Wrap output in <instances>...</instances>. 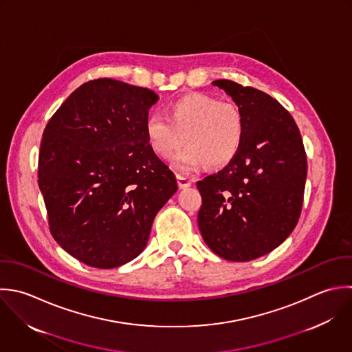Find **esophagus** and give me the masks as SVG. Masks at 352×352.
Wrapping results in <instances>:
<instances>
[{"label": "esophagus", "instance_id": "esophagus-1", "mask_svg": "<svg viewBox=\"0 0 352 352\" xmlns=\"http://www.w3.org/2000/svg\"><path fill=\"white\" fill-rule=\"evenodd\" d=\"M177 182H178L179 189H185V188L192 185V179H188V178L182 177V175H177Z\"/></svg>", "mask_w": 352, "mask_h": 352}]
</instances>
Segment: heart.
I'll return each instance as SVG.
<instances>
[{
  "instance_id": "b5f03b06",
  "label": "heart",
  "mask_w": 352,
  "mask_h": 352,
  "mask_svg": "<svg viewBox=\"0 0 352 352\" xmlns=\"http://www.w3.org/2000/svg\"><path fill=\"white\" fill-rule=\"evenodd\" d=\"M166 115L146 118V142L157 156L168 159L186 141L189 145L173 157V166L182 173L199 171L206 163L225 166L241 148L244 116L233 102L192 93L171 101Z\"/></svg>"
}]
</instances>
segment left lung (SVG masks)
Returning <instances> with one entry per match:
<instances>
[{
  "mask_svg": "<svg viewBox=\"0 0 352 352\" xmlns=\"http://www.w3.org/2000/svg\"><path fill=\"white\" fill-rule=\"evenodd\" d=\"M244 116L239 153L197 182V222L212 252L232 262L261 258L294 232L303 206L307 157L291 113L272 96L218 79Z\"/></svg>",
  "mask_w": 352,
  "mask_h": 352,
  "instance_id": "8db88e82",
  "label": "left lung"
}]
</instances>
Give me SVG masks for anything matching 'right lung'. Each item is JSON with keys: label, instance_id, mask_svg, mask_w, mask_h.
<instances>
[{"label": "right lung", "instance_id": "1", "mask_svg": "<svg viewBox=\"0 0 352 352\" xmlns=\"http://www.w3.org/2000/svg\"><path fill=\"white\" fill-rule=\"evenodd\" d=\"M159 96L111 78L83 83L42 135L38 185L49 229L75 259L119 267L146 247L156 214L177 192L174 173L145 137Z\"/></svg>", "mask_w": 352, "mask_h": 352}]
</instances>
